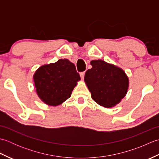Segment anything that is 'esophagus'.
Segmentation results:
<instances>
[{
    "label": "esophagus",
    "mask_w": 159,
    "mask_h": 159,
    "mask_svg": "<svg viewBox=\"0 0 159 159\" xmlns=\"http://www.w3.org/2000/svg\"><path fill=\"white\" fill-rule=\"evenodd\" d=\"M85 72H80V78H81V79L83 80L84 79V76H85Z\"/></svg>",
    "instance_id": "34e87169"
}]
</instances>
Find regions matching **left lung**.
<instances>
[{"label": "left lung", "instance_id": "left-lung-1", "mask_svg": "<svg viewBox=\"0 0 159 159\" xmlns=\"http://www.w3.org/2000/svg\"><path fill=\"white\" fill-rule=\"evenodd\" d=\"M92 67L85 72V82L92 99L99 105L111 108L126 95L129 80L124 71L102 60L91 61Z\"/></svg>", "mask_w": 159, "mask_h": 159}]
</instances>
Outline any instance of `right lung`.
Returning a JSON list of instances; mask_svg holds the SVG:
<instances>
[{"instance_id":"obj_1","label":"right lung","mask_w":159,"mask_h":159,"mask_svg":"<svg viewBox=\"0 0 159 159\" xmlns=\"http://www.w3.org/2000/svg\"><path fill=\"white\" fill-rule=\"evenodd\" d=\"M33 80L39 98L49 106L56 107L71 96L80 77L74 64L64 59L39 67Z\"/></svg>"}]
</instances>
